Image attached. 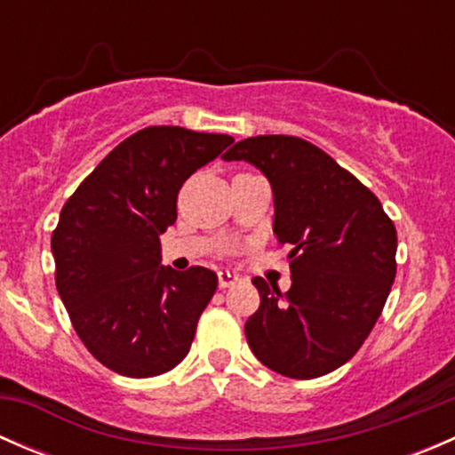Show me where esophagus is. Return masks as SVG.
Returning <instances> with one entry per match:
<instances>
[{"mask_svg":"<svg viewBox=\"0 0 455 455\" xmlns=\"http://www.w3.org/2000/svg\"><path fill=\"white\" fill-rule=\"evenodd\" d=\"M237 282H240V277H237L235 273H231V270H220L218 273L220 288H231V286H235Z\"/></svg>","mask_w":455,"mask_h":455,"instance_id":"esophagus-1","label":"esophagus"}]
</instances>
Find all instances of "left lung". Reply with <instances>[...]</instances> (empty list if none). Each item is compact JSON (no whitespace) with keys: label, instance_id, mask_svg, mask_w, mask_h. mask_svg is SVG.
<instances>
[{"label":"left lung","instance_id":"1","mask_svg":"<svg viewBox=\"0 0 455 455\" xmlns=\"http://www.w3.org/2000/svg\"><path fill=\"white\" fill-rule=\"evenodd\" d=\"M224 160H246L273 185V231L291 246L292 286L255 277L251 350L288 379H316L359 352L396 277V227L379 198L323 149L297 136H253Z\"/></svg>","mask_w":455,"mask_h":455}]
</instances>
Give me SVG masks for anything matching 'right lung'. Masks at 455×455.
Segmentation results:
<instances>
[{
	"label": "right lung",
	"mask_w": 455,
	"mask_h": 455,
	"mask_svg": "<svg viewBox=\"0 0 455 455\" xmlns=\"http://www.w3.org/2000/svg\"><path fill=\"white\" fill-rule=\"evenodd\" d=\"M233 139L154 125L114 147L63 204L52 231L54 282L76 334L116 374L147 379L189 352L218 288L204 266H160L178 191Z\"/></svg>",
	"instance_id": "1"
}]
</instances>
